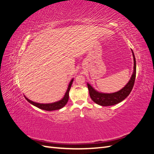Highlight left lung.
I'll return each instance as SVG.
<instances>
[{
	"label": "left lung",
	"mask_w": 154,
	"mask_h": 154,
	"mask_svg": "<svg viewBox=\"0 0 154 154\" xmlns=\"http://www.w3.org/2000/svg\"><path fill=\"white\" fill-rule=\"evenodd\" d=\"M132 54L134 57V72L130 78L128 83L126 85L122 90L111 94H105V93H100L94 90L88 83H87V87L89 94L92 100L96 103L101 106H111L119 103V102L124 100L132 91L135 80L136 76V58L134 57V54L132 51Z\"/></svg>",
	"instance_id": "left-lung-1"
}]
</instances>
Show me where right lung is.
I'll list each match as a JSON object with an SVG mask.
<instances>
[{
    "label": "right lung",
    "mask_w": 154,
    "mask_h": 154,
    "mask_svg": "<svg viewBox=\"0 0 154 154\" xmlns=\"http://www.w3.org/2000/svg\"><path fill=\"white\" fill-rule=\"evenodd\" d=\"M72 82H73V79L71 81V82H70L69 85L68 86L67 91L66 92V94H65L64 97H63V99L61 100L60 101H59L54 102V103H53L42 104V103H35V102H33V101L29 100V99L26 98V99L27 101L29 102L31 104L36 106V107H38V108H39L40 109L45 110H47V111H52V110H59L60 109H62V107H63L67 103V101L69 100V91H70V88H71V87Z\"/></svg>",
    "instance_id": "right-lung-1"
}]
</instances>
